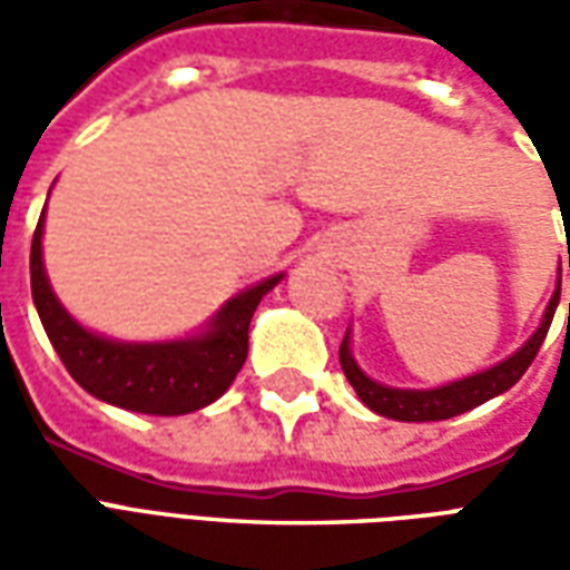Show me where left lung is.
Returning <instances> with one entry per match:
<instances>
[{
  "mask_svg": "<svg viewBox=\"0 0 570 570\" xmlns=\"http://www.w3.org/2000/svg\"><path fill=\"white\" fill-rule=\"evenodd\" d=\"M570 265V256H568ZM559 293H562V268H559V284H556V293H552L550 305L540 317V326L531 333L525 345L519 347L515 354H510L501 363H494L489 370L473 372L466 379H458V382L440 384V387H391V384H382L370 379L366 372L360 370L357 360L351 354V330L342 338V347H338V363L345 370V379L351 382V387L357 391V396L366 403V406L375 412V415H384V419L394 421H445L454 419V415H464L470 409L489 403L494 396H501L503 391H510L525 370L531 366V360L538 357L543 338L550 333L552 314H556V305H559ZM568 317H570V302H568Z\"/></svg>",
  "mask_w": 570,
  "mask_h": 570,
  "instance_id": "1",
  "label": "left lung"
}]
</instances>
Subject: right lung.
I'll return each instance as SVG.
<instances>
[{"label": "right lung", "mask_w": 570, "mask_h": 570, "mask_svg": "<svg viewBox=\"0 0 570 570\" xmlns=\"http://www.w3.org/2000/svg\"><path fill=\"white\" fill-rule=\"evenodd\" d=\"M45 210L30 249L32 302L69 375L97 400L140 415H188L232 387L249 347L253 311L284 274L240 289L204 330L167 342H121L81 326L51 289L42 262Z\"/></svg>", "instance_id": "1"}]
</instances>
